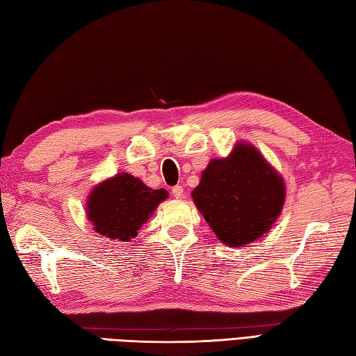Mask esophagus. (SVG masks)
<instances>
[{
  "label": "esophagus",
  "mask_w": 356,
  "mask_h": 356,
  "mask_svg": "<svg viewBox=\"0 0 356 356\" xmlns=\"http://www.w3.org/2000/svg\"><path fill=\"white\" fill-rule=\"evenodd\" d=\"M171 194H172V197H176V199H182V197H184V186H182V185H176V186H172Z\"/></svg>",
  "instance_id": "obj_1"
}]
</instances>
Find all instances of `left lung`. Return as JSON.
<instances>
[{
  "mask_svg": "<svg viewBox=\"0 0 356 356\" xmlns=\"http://www.w3.org/2000/svg\"><path fill=\"white\" fill-rule=\"evenodd\" d=\"M193 199L223 243L243 246L282 213L284 185L259 151L240 143L229 157L209 162Z\"/></svg>",
  "mask_w": 356,
  "mask_h": 356,
  "instance_id": "8db88e82",
  "label": "left lung"
}]
</instances>
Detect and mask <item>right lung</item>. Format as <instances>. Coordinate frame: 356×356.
Wrapping results in <instances>:
<instances>
[{
  "label": "right lung",
  "mask_w": 356,
  "mask_h": 356,
  "mask_svg": "<svg viewBox=\"0 0 356 356\" xmlns=\"http://www.w3.org/2000/svg\"><path fill=\"white\" fill-rule=\"evenodd\" d=\"M166 190H151L138 177L118 174L96 186L88 197L87 213L95 231L108 238L128 241L147 223Z\"/></svg>",
  "instance_id": "1"
}]
</instances>
